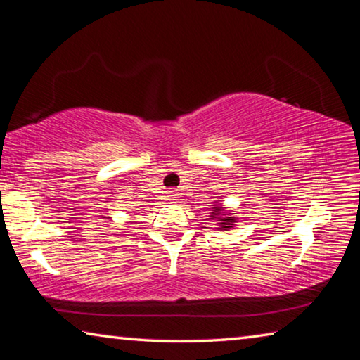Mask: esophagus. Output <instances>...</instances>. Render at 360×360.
I'll list each match as a JSON object with an SVG mask.
<instances>
[{
    "instance_id": "1",
    "label": "esophagus",
    "mask_w": 360,
    "mask_h": 360,
    "mask_svg": "<svg viewBox=\"0 0 360 360\" xmlns=\"http://www.w3.org/2000/svg\"><path fill=\"white\" fill-rule=\"evenodd\" d=\"M168 200L169 202H174V200H178V192L176 191H168Z\"/></svg>"
}]
</instances>
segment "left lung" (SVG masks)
<instances>
[{
  "instance_id": "obj_1",
  "label": "left lung",
  "mask_w": 360,
  "mask_h": 360,
  "mask_svg": "<svg viewBox=\"0 0 360 360\" xmlns=\"http://www.w3.org/2000/svg\"><path fill=\"white\" fill-rule=\"evenodd\" d=\"M211 214L218 218V226H219L221 231H227V229H231V227H233V222H236V218H231V216L222 214V207H214L213 213H211Z\"/></svg>"
}]
</instances>
